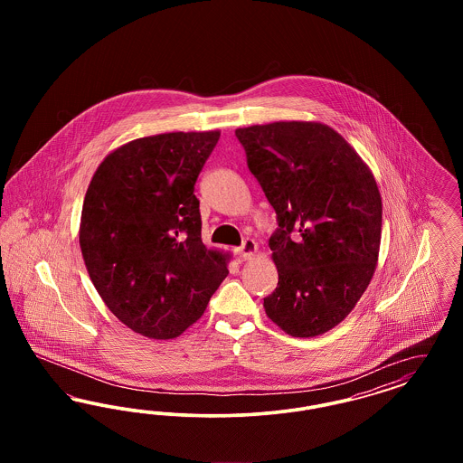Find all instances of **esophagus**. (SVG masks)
<instances>
[{
	"mask_svg": "<svg viewBox=\"0 0 463 463\" xmlns=\"http://www.w3.org/2000/svg\"><path fill=\"white\" fill-rule=\"evenodd\" d=\"M259 253V242L255 240H246L241 248H238V255L244 260H251Z\"/></svg>",
	"mask_w": 463,
	"mask_h": 463,
	"instance_id": "esophagus-1",
	"label": "esophagus"
}]
</instances>
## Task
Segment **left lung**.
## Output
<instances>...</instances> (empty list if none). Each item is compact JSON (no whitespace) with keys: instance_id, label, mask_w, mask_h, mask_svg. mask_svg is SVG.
<instances>
[{"instance_id":"1","label":"left lung","mask_w":463,"mask_h":463,"mask_svg":"<svg viewBox=\"0 0 463 463\" xmlns=\"http://www.w3.org/2000/svg\"><path fill=\"white\" fill-rule=\"evenodd\" d=\"M248 168L278 213L269 246L278 287L267 317L291 336L340 325L373 278L382 240V198L370 166L319 121L238 128Z\"/></svg>"}]
</instances>
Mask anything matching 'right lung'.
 <instances>
[{
    "label": "right lung",
    "instance_id": "add662e5",
    "mask_svg": "<svg viewBox=\"0 0 463 463\" xmlns=\"http://www.w3.org/2000/svg\"><path fill=\"white\" fill-rule=\"evenodd\" d=\"M219 130L135 138L91 176L81 255L110 312L147 338L170 340L204 314L229 274V253L201 241L194 184Z\"/></svg>",
    "mask_w": 463,
    "mask_h": 463
}]
</instances>
